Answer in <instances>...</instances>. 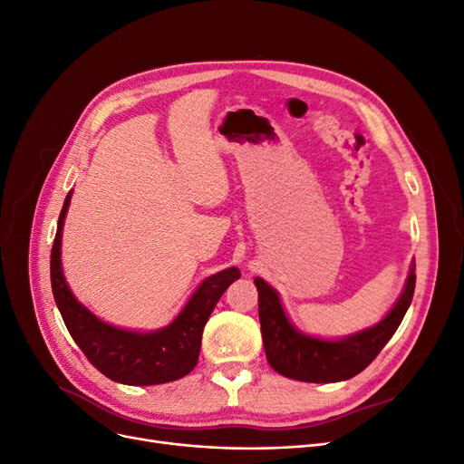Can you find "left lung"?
I'll use <instances>...</instances> for the list:
<instances>
[{"label": "left lung", "instance_id": "1", "mask_svg": "<svg viewBox=\"0 0 464 464\" xmlns=\"http://www.w3.org/2000/svg\"><path fill=\"white\" fill-rule=\"evenodd\" d=\"M416 265L411 263L402 295L376 325L340 340H322L299 333L289 324L276 291L254 278L259 301V324L266 361L291 380L329 383L350 380L376 359L399 329L416 289Z\"/></svg>", "mask_w": 464, "mask_h": 464}]
</instances>
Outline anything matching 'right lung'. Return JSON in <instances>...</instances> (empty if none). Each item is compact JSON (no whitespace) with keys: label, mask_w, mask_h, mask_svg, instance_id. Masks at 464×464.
Masks as SVG:
<instances>
[{"label":"right lung","mask_w":464,"mask_h":464,"mask_svg":"<svg viewBox=\"0 0 464 464\" xmlns=\"http://www.w3.org/2000/svg\"><path fill=\"white\" fill-rule=\"evenodd\" d=\"M69 203L71 191L58 218V231L51 254V282L54 301L72 340L97 371L118 383L156 385L189 374L199 359L205 324L224 291L240 278V271L231 266L203 280L175 322L160 331L137 333L112 327L82 306L71 294L63 278L60 250Z\"/></svg>","instance_id":"add662e5"}]
</instances>
